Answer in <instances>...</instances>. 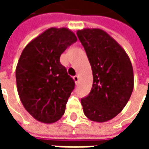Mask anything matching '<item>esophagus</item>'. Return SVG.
I'll return each mask as SVG.
<instances>
[{"mask_svg": "<svg viewBox=\"0 0 149 149\" xmlns=\"http://www.w3.org/2000/svg\"><path fill=\"white\" fill-rule=\"evenodd\" d=\"M73 80L76 82V84H77L78 81H79V77L78 76H75V77H73Z\"/></svg>", "mask_w": 149, "mask_h": 149, "instance_id": "1", "label": "esophagus"}]
</instances>
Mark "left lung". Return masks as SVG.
<instances>
[{
    "label": "left lung",
    "mask_w": 149,
    "mask_h": 149,
    "mask_svg": "<svg viewBox=\"0 0 149 149\" xmlns=\"http://www.w3.org/2000/svg\"><path fill=\"white\" fill-rule=\"evenodd\" d=\"M90 63L93 83L81 99L84 115L95 122H106L121 112L134 87L131 61L125 49L105 31L84 29L77 32Z\"/></svg>",
    "instance_id": "obj_1"
}]
</instances>
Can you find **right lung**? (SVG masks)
<instances>
[{
    "label": "right lung",
    "mask_w": 149,
    "mask_h": 149,
    "mask_svg": "<svg viewBox=\"0 0 149 149\" xmlns=\"http://www.w3.org/2000/svg\"><path fill=\"white\" fill-rule=\"evenodd\" d=\"M77 40L67 28H50L21 52L16 68L17 92L24 109L38 121L52 124L65 113L75 83L60 57Z\"/></svg>",
    "instance_id": "right-lung-1"
}]
</instances>
